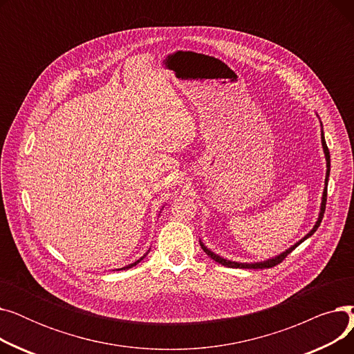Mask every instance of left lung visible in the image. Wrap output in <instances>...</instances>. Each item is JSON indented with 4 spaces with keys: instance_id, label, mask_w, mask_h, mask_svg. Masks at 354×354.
Masks as SVG:
<instances>
[{
    "instance_id": "left-lung-1",
    "label": "left lung",
    "mask_w": 354,
    "mask_h": 354,
    "mask_svg": "<svg viewBox=\"0 0 354 354\" xmlns=\"http://www.w3.org/2000/svg\"><path fill=\"white\" fill-rule=\"evenodd\" d=\"M320 126H322V145H323V152H324V156H326V166H327V171H326V180H324V191H323V196H322V205H320V214H319V218H317V221H315V224H314V227H313V230L307 234V235H304L299 243H295L292 247H290L288 250H286L284 252H281V254H278V255H275V257H272V258H270V259H266V261H259V263H236V261H231V259H227V258H222L221 255H218V254H215V252H212L211 250H208L207 247H205V244L202 243V241L199 239V243H201V247H202V250L205 251V254H208L214 261H216V263H219V264H222V266H225V267H230V268H254V270H257V268H271V267H274V266H277V264H280L283 259L292 251V250H295L297 247H299L301 243H304V241L307 239V238H310L315 231H317V228L320 227V224H322V219H323V216H324V211H326V201H327V183H328V176H330V152H328V147H327V145H326V139H324V132H323V124H322V122H320Z\"/></svg>"
}]
</instances>
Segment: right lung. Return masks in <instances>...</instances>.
Returning <instances> with one entry per match:
<instances>
[{
	"label": "right lung",
	"instance_id": "obj_1",
	"mask_svg": "<svg viewBox=\"0 0 354 354\" xmlns=\"http://www.w3.org/2000/svg\"><path fill=\"white\" fill-rule=\"evenodd\" d=\"M146 255H147V252H146V254H145V255H143V257H142V258H139V259H138V261H135V263H133V264H129V266H126V267H123V268H119V270H129V268H132V267H135V266H136V264H139V263H140V261H142V259H143V258H145V257H146Z\"/></svg>",
	"mask_w": 354,
	"mask_h": 354
}]
</instances>
